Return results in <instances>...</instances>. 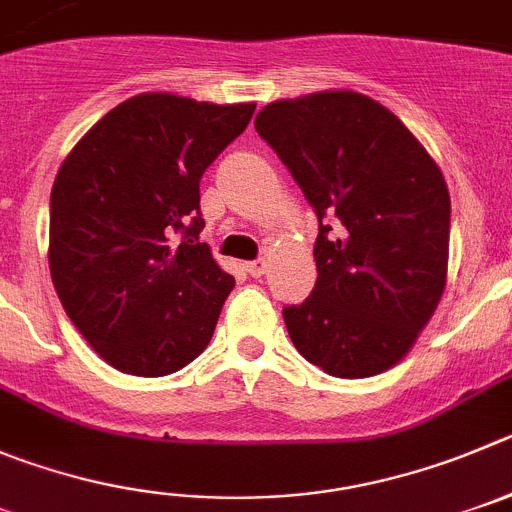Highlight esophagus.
<instances>
[{
  "mask_svg": "<svg viewBox=\"0 0 512 512\" xmlns=\"http://www.w3.org/2000/svg\"><path fill=\"white\" fill-rule=\"evenodd\" d=\"M245 270L250 272L252 278H260L262 272H265V260H252V262H247Z\"/></svg>",
  "mask_w": 512,
  "mask_h": 512,
  "instance_id": "obj_1",
  "label": "esophagus"
}]
</instances>
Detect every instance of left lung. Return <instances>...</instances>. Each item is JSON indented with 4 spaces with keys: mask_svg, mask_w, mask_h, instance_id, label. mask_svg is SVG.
Instances as JSON below:
<instances>
[{
    "mask_svg": "<svg viewBox=\"0 0 512 512\" xmlns=\"http://www.w3.org/2000/svg\"><path fill=\"white\" fill-rule=\"evenodd\" d=\"M255 128L318 217L315 288L283 308L295 348L338 379L391 369L447 283L442 171L389 108L351 90L275 100Z\"/></svg>",
    "mask_w": 512,
    "mask_h": 512,
    "instance_id": "8db88e82",
    "label": "left lung"
}]
</instances>
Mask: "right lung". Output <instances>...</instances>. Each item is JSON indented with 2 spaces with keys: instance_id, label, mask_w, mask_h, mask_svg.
<instances>
[{
  "instance_id": "right-lung-1",
  "label": "right lung",
  "mask_w": 512,
  "mask_h": 512,
  "mask_svg": "<svg viewBox=\"0 0 512 512\" xmlns=\"http://www.w3.org/2000/svg\"><path fill=\"white\" fill-rule=\"evenodd\" d=\"M252 113L255 103L143 93L105 113L62 161L50 275L113 369L166 376L207 348L234 278L199 242V179Z\"/></svg>"
}]
</instances>
